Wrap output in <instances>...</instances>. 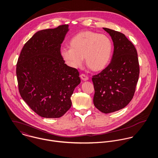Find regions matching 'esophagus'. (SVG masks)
I'll return each mask as SVG.
<instances>
[{"instance_id": "1", "label": "esophagus", "mask_w": 158, "mask_h": 158, "mask_svg": "<svg viewBox=\"0 0 158 158\" xmlns=\"http://www.w3.org/2000/svg\"><path fill=\"white\" fill-rule=\"evenodd\" d=\"M80 77H81V78L83 81H87V80L89 79V77H88V76H86L85 74H81Z\"/></svg>"}]
</instances>
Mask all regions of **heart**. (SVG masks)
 <instances>
[{"instance_id":"1","label":"heart","mask_w":158,"mask_h":158,"mask_svg":"<svg viewBox=\"0 0 158 158\" xmlns=\"http://www.w3.org/2000/svg\"><path fill=\"white\" fill-rule=\"evenodd\" d=\"M69 44L70 48L61 49L60 54L66 64L73 68L81 67L84 58L90 69L100 71L110 60L112 43L104 34L89 31L79 32L71 38Z\"/></svg>"}]
</instances>
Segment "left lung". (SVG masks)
<instances>
[{
    "mask_svg": "<svg viewBox=\"0 0 158 158\" xmlns=\"http://www.w3.org/2000/svg\"><path fill=\"white\" fill-rule=\"evenodd\" d=\"M114 46L112 60L93 76L95 107L104 114L120 110L132 100L139 76V63L134 44L121 32L107 28Z\"/></svg>",
    "mask_w": 158,
    "mask_h": 158,
    "instance_id": "left-lung-1",
    "label": "left lung"
}]
</instances>
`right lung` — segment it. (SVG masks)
<instances>
[{
  "label": "right lung",
  "mask_w": 158,
  "mask_h": 158,
  "mask_svg": "<svg viewBox=\"0 0 158 158\" xmlns=\"http://www.w3.org/2000/svg\"><path fill=\"white\" fill-rule=\"evenodd\" d=\"M68 25L36 32L24 44L16 64L19 94L36 114L59 118L69 109L81 82L79 73L64 63L61 44Z\"/></svg>",
  "instance_id": "1"
}]
</instances>
